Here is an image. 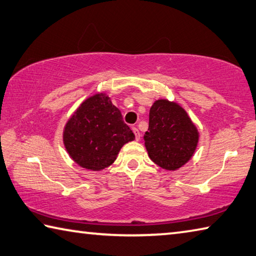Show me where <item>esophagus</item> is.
Returning <instances> with one entry per match:
<instances>
[{"mask_svg":"<svg viewBox=\"0 0 256 256\" xmlns=\"http://www.w3.org/2000/svg\"><path fill=\"white\" fill-rule=\"evenodd\" d=\"M132 131L134 132V134H136V141L140 140L141 134H140V131H138V128H132Z\"/></svg>","mask_w":256,"mask_h":256,"instance_id":"1","label":"esophagus"}]
</instances>
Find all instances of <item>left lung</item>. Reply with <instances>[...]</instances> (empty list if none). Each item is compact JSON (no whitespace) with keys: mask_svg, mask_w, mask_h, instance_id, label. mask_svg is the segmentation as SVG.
Returning a JSON list of instances; mask_svg holds the SVG:
<instances>
[{"mask_svg":"<svg viewBox=\"0 0 256 256\" xmlns=\"http://www.w3.org/2000/svg\"><path fill=\"white\" fill-rule=\"evenodd\" d=\"M143 138L150 159L162 169L174 171L194 154L199 132L184 108L176 102L160 98L151 106Z\"/></svg>","mask_w":256,"mask_h":256,"instance_id":"8db88e82","label":"left lung"}]
</instances>
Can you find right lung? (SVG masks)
Instances as JSON below:
<instances>
[{"instance_id": "obj_1", "label": "right lung", "mask_w": 256, "mask_h": 256, "mask_svg": "<svg viewBox=\"0 0 256 256\" xmlns=\"http://www.w3.org/2000/svg\"><path fill=\"white\" fill-rule=\"evenodd\" d=\"M136 138L106 92L87 97L68 118L62 132L66 151L84 169L100 171L116 160L124 144Z\"/></svg>"}]
</instances>
